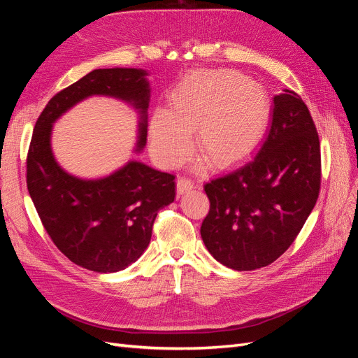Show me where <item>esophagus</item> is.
I'll return each mask as SVG.
<instances>
[{"mask_svg": "<svg viewBox=\"0 0 358 358\" xmlns=\"http://www.w3.org/2000/svg\"><path fill=\"white\" fill-rule=\"evenodd\" d=\"M194 188V182L191 179H187V178H179L178 182H176V189H178V194L179 196H182V194H185L188 191H191Z\"/></svg>", "mask_w": 358, "mask_h": 358, "instance_id": "esophagus-1", "label": "esophagus"}]
</instances>
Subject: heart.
<instances>
[{
	"mask_svg": "<svg viewBox=\"0 0 358 358\" xmlns=\"http://www.w3.org/2000/svg\"><path fill=\"white\" fill-rule=\"evenodd\" d=\"M272 117L264 86L231 70L194 73L171 92L167 110L150 119V146L164 166H175L191 149L197 129L200 152L227 167L251 157L263 143Z\"/></svg>",
	"mask_w": 358,
	"mask_h": 358,
	"instance_id": "heart-1",
	"label": "heart"
}]
</instances>
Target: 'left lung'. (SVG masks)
I'll return each instance as SVG.
<instances>
[{"label": "left lung", "mask_w": 358, "mask_h": 358, "mask_svg": "<svg viewBox=\"0 0 358 358\" xmlns=\"http://www.w3.org/2000/svg\"><path fill=\"white\" fill-rule=\"evenodd\" d=\"M321 187V150L308 106L294 91L275 95L272 124L254 159L204 185L210 209L201 239L234 270L282 255L305 225Z\"/></svg>", "instance_id": "obj_1"}]
</instances>
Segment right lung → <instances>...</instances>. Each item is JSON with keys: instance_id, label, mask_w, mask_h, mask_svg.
<instances>
[{"instance_id": "1", "label": "right lung", "mask_w": 358, "mask_h": 358, "mask_svg": "<svg viewBox=\"0 0 358 358\" xmlns=\"http://www.w3.org/2000/svg\"><path fill=\"white\" fill-rule=\"evenodd\" d=\"M142 69H100L53 95L38 116L27 157V185L52 242L70 262L99 273L124 270L145 252L158 210L176 196L175 176L140 161L100 179H80L53 157L52 128L92 95L122 100L138 112L140 152L148 137L150 86Z\"/></svg>"}]
</instances>
